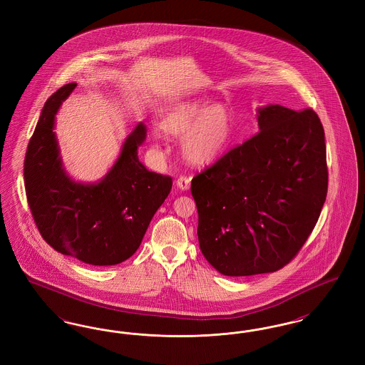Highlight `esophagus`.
<instances>
[{
	"mask_svg": "<svg viewBox=\"0 0 365 365\" xmlns=\"http://www.w3.org/2000/svg\"><path fill=\"white\" fill-rule=\"evenodd\" d=\"M176 185L180 190H189L190 189V178L187 176H179L176 180Z\"/></svg>",
	"mask_w": 365,
	"mask_h": 365,
	"instance_id": "34e87169",
	"label": "esophagus"
}]
</instances>
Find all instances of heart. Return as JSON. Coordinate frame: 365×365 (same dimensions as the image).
Instances as JSON below:
<instances>
[{"instance_id": "obj_1", "label": "heart", "mask_w": 365, "mask_h": 365, "mask_svg": "<svg viewBox=\"0 0 365 365\" xmlns=\"http://www.w3.org/2000/svg\"><path fill=\"white\" fill-rule=\"evenodd\" d=\"M158 131L182 137L180 150L192 165H210L226 155L234 140V119L225 104L190 98L171 105L161 116Z\"/></svg>"}]
</instances>
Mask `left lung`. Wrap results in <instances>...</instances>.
<instances>
[{"instance_id":"obj_1","label":"left lung","mask_w":365,"mask_h":365,"mask_svg":"<svg viewBox=\"0 0 365 365\" xmlns=\"http://www.w3.org/2000/svg\"><path fill=\"white\" fill-rule=\"evenodd\" d=\"M259 133L191 180L198 242L226 277L275 272L311 235L326 201L324 130L312 109H257Z\"/></svg>"}]
</instances>
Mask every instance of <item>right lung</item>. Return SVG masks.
Listing matches in <instances>:
<instances>
[{
    "label": "right lung",
    "mask_w": 365,
    "mask_h": 365,
    "mask_svg": "<svg viewBox=\"0 0 365 365\" xmlns=\"http://www.w3.org/2000/svg\"><path fill=\"white\" fill-rule=\"evenodd\" d=\"M75 87H60L42 108L24 158L27 201L41 235L54 250L90 265H116L137 252L173 179L148 171L139 161L146 127L138 123L103 179L73 180L63 165L54 125Z\"/></svg>",
    "instance_id": "add662e5"
}]
</instances>
